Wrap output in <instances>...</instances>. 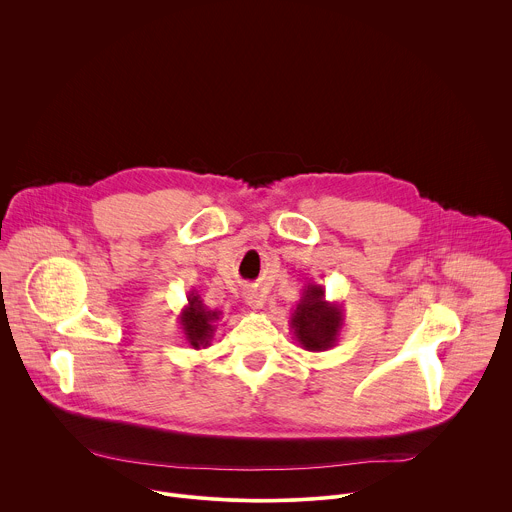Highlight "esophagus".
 I'll return each mask as SVG.
<instances>
[{"instance_id":"34e87169","label":"esophagus","mask_w":512,"mask_h":512,"mask_svg":"<svg viewBox=\"0 0 512 512\" xmlns=\"http://www.w3.org/2000/svg\"><path fill=\"white\" fill-rule=\"evenodd\" d=\"M245 302H247V306H251L253 310H261V308H263V298L257 294V291H247V294H245Z\"/></svg>"}]
</instances>
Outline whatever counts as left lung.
I'll list each match as a JSON object with an SVG mask.
<instances>
[{
  "mask_svg": "<svg viewBox=\"0 0 512 512\" xmlns=\"http://www.w3.org/2000/svg\"><path fill=\"white\" fill-rule=\"evenodd\" d=\"M344 326V310L338 302L326 300V289L306 283L302 298L289 318V330L296 342L310 352H324L336 346Z\"/></svg>",
  "mask_w": 512,
  "mask_h": 512,
  "instance_id": "obj_1",
  "label": "left lung"
}]
</instances>
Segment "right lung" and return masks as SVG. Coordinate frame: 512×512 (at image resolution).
I'll return each mask as SVG.
<instances>
[{
  "mask_svg": "<svg viewBox=\"0 0 512 512\" xmlns=\"http://www.w3.org/2000/svg\"><path fill=\"white\" fill-rule=\"evenodd\" d=\"M221 314L223 312L218 310H208V306L200 300L196 289L188 291V304L182 308L178 316V324L190 348L200 350L210 346L216 326L221 322Z\"/></svg>",
  "mask_w": 512,
  "mask_h": 512,
  "instance_id": "1",
  "label": "right lung"
}]
</instances>
